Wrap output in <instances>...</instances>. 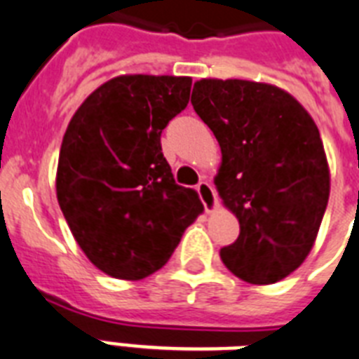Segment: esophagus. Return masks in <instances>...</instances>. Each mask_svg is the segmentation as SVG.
Here are the masks:
<instances>
[{
  "instance_id": "1",
  "label": "esophagus",
  "mask_w": 359,
  "mask_h": 359,
  "mask_svg": "<svg viewBox=\"0 0 359 359\" xmlns=\"http://www.w3.org/2000/svg\"><path fill=\"white\" fill-rule=\"evenodd\" d=\"M197 194H199L201 201H203V205H205L206 212H214L217 208V195H215V189L212 188L210 182L206 180H201L199 184H197Z\"/></svg>"
}]
</instances>
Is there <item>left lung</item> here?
Returning a JSON list of instances; mask_svg holds the SVG:
<instances>
[{"instance_id": "obj_1", "label": "left lung", "mask_w": 359, "mask_h": 359, "mask_svg": "<svg viewBox=\"0 0 359 359\" xmlns=\"http://www.w3.org/2000/svg\"><path fill=\"white\" fill-rule=\"evenodd\" d=\"M191 104L219 142L215 186L240 221L221 260L250 284H275L310 255L330 195L316 121L273 84L201 79Z\"/></svg>"}]
</instances>
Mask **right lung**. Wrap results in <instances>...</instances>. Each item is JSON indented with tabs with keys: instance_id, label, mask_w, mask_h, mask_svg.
Returning <instances> with one entry per match:
<instances>
[{
	"instance_id": "1",
	"label": "right lung",
	"mask_w": 359,
	"mask_h": 359,
	"mask_svg": "<svg viewBox=\"0 0 359 359\" xmlns=\"http://www.w3.org/2000/svg\"><path fill=\"white\" fill-rule=\"evenodd\" d=\"M189 90V77H114L84 99L64 134L58 205L88 260L114 278L158 271L203 212L194 189L175 182L160 144Z\"/></svg>"
}]
</instances>
